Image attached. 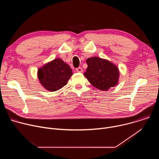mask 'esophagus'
<instances>
[{
  "label": "esophagus",
  "mask_w": 159,
  "mask_h": 159,
  "mask_svg": "<svg viewBox=\"0 0 159 159\" xmlns=\"http://www.w3.org/2000/svg\"><path fill=\"white\" fill-rule=\"evenodd\" d=\"M76 71L77 72H83V70H82V69L81 67H78V68H77L76 69Z\"/></svg>",
  "instance_id": "34e87169"
}]
</instances>
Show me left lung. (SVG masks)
I'll use <instances>...</instances> for the list:
<instances>
[{"label":"left lung","mask_w":159,"mask_h":159,"mask_svg":"<svg viewBox=\"0 0 159 159\" xmlns=\"http://www.w3.org/2000/svg\"><path fill=\"white\" fill-rule=\"evenodd\" d=\"M88 65L84 76L93 86L101 90L115 87L119 79V70L110 61L99 57L87 58Z\"/></svg>","instance_id":"obj_1"}]
</instances>
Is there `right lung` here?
I'll list each match as a JSON object with an SVG mask.
<instances>
[{"label":"right lung","instance_id":"right-lung-1","mask_svg":"<svg viewBox=\"0 0 159 159\" xmlns=\"http://www.w3.org/2000/svg\"><path fill=\"white\" fill-rule=\"evenodd\" d=\"M69 65L60 58L55 59L38 70V79L44 88L53 92L67 84L72 75Z\"/></svg>","mask_w":159,"mask_h":159}]
</instances>
